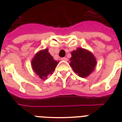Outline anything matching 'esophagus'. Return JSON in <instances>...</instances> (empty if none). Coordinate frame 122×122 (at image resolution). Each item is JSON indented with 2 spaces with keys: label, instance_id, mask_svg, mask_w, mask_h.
Listing matches in <instances>:
<instances>
[{
  "label": "esophagus",
  "instance_id": "34e87169",
  "mask_svg": "<svg viewBox=\"0 0 122 122\" xmlns=\"http://www.w3.org/2000/svg\"><path fill=\"white\" fill-rule=\"evenodd\" d=\"M61 60H62V61H68V58H67V57H62V58H61Z\"/></svg>",
  "mask_w": 122,
  "mask_h": 122
}]
</instances>
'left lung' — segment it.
<instances>
[{
	"mask_svg": "<svg viewBox=\"0 0 122 122\" xmlns=\"http://www.w3.org/2000/svg\"><path fill=\"white\" fill-rule=\"evenodd\" d=\"M71 54L70 65L80 77H87L94 71L97 65L96 59L89 50L77 48Z\"/></svg>",
	"mask_w": 122,
	"mask_h": 122,
	"instance_id": "obj_1",
	"label": "left lung"
}]
</instances>
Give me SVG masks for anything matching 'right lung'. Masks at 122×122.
Masks as SVG:
<instances>
[{"label": "right lung", "mask_w": 122, "mask_h": 122, "mask_svg": "<svg viewBox=\"0 0 122 122\" xmlns=\"http://www.w3.org/2000/svg\"><path fill=\"white\" fill-rule=\"evenodd\" d=\"M58 62L54 59L48 49H45L35 54L31 60V67L39 78L46 80L49 75H52L54 71Z\"/></svg>", "instance_id": "right-lung-1"}]
</instances>
